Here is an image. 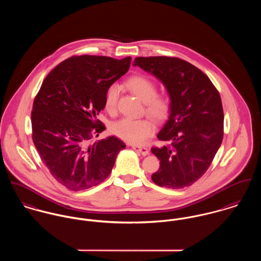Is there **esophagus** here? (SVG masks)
I'll return each instance as SVG.
<instances>
[{
    "label": "esophagus",
    "mask_w": 261,
    "mask_h": 261,
    "mask_svg": "<svg viewBox=\"0 0 261 261\" xmlns=\"http://www.w3.org/2000/svg\"><path fill=\"white\" fill-rule=\"evenodd\" d=\"M132 149H135L136 151L140 152L142 155H148L149 153V149L147 148H143V147H138V146H132Z\"/></svg>",
    "instance_id": "esophagus-1"
}]
</instances>
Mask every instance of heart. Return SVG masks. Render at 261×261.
Listing matches in <instances>:
<instances>
[{
	"label": "heart",
	"mask_w": 261,
	"mask_h": 261,
	"mask_svg": "<svg viewBox=\"0 0 261 261\" xmlns=\"http://www.w3.org/2000/svg\"><path fill=\"white\" fill-rule=\"evenodd\" d=\"M127 88L139 97L146 106V112L156 121L164 120L171 110V102L166 95H156L155 84L146 76L139 75L129 78L126 81ZM119 88L112 84L105 98L107 111L111 113L116 111ZM154 125L149 119H130L122 118L113 122L111 126L112 134L120 140L132 144L142 145L153 134Z\"/></svg>",
	"instance_id": "b5f03b06"
}]
</instances>
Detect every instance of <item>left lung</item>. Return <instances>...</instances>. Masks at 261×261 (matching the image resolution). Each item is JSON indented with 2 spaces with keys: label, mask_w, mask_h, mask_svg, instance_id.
I'll list each match as a JSON object with an SVG mask.
<instances>
[{
  "label": "left lung",
  "mask_w": 261,
  "mask_h": 261,
  "mask_svg": "<svg viewBox=\"0 0 261 261\" xmlns=\"http://www.w3.org/2000/svg\"><path fill=\"white\" fill-rule=\"evenodd\" d=\"M134 66L165 86L171 110L156 138L170 146L152 148L160 169L151 180L158 186L182 189L208 170L223 140L224 114L219 92L200 69L174 57H137Z\"/></svg>",
  "instance_id": "1"
}]
</instances>
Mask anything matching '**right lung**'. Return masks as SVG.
I'll use <instances>...</instances> for the list:
<instances>
[{
	"label": "right lung",
	"instance_id": "right-lung-1",
	"mask_svg": "<svg viewBox=\"0 0 261 261\" xmlns=\"http://www.w3.org/2000/svg\"><path fill=\"white\" fill-rule=\"evenodd\" d=\"M132 58L73 56L58 64L35 97L32 139L53 178L72 191L103 182L125 149L111 136L91 143L106 129L96 115L105 109L109 87L125 74Z\"/></svg>",
	"mask_w": 261,
	"mask_h": 261
}]
</instances>
